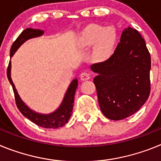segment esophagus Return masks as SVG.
Here are the masks:
<instances>
[{"label": "esophagus", "instance_id": "esophagus-1", "mask_svg": "<svg viewBox=\"0 0 161 161\" xmlns=\"http://www.w3.org/2000/svg\"><path fill=\"white\" fill-rule=\"evenodd\" d=\"M80 80H89V78H90V76H89V74L88 73V72H84L80 74Z\"/></svg>", "mask_w": 161, "mask_h": 161}]
</instances>
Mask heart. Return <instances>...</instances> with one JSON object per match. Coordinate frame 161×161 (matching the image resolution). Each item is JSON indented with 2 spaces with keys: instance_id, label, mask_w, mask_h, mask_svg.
I'll return each instance as SVG.
<instances>
[{
  "instance_id": "obj_1",
  "label": "heart",
  "mask_w": 161,
  "mask_h": 161,
  "mask_svg": "<svg viewBox=\"0 0 161 161\" xmlns=\"http://www.w3.org/2000/svg\"><path fill=\"white\" fill-rule=\"evenodd\" d=\"M116 33L111 28L106 29L97 25H90L84 31L80 43L84 47L95 45L93 57L97 62H103L112 55L116 43Z\"/></svg>"
}]
</instances>
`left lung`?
<instances>
[{
	"mask_svg": "<svg viewBox=\"0 0 161 161\" xmlns=\"http://www.w3.org/2000/svg\"><path fill=\"white\" fill-rule=\"evenodd\" d=\"M91 69L97 73L96 86L101 110L106 118L121 120L142 107L151 91V56L138 31H123L120 42L107 60Z\"/></svg>",
	"mask_w": 161,
	"mask_h": 161,
	"instance_id": "obj_1",
	"label": "left lung"
}]
</instances>
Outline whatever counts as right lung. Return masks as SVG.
Wrapping results in <instances>:
<instances>
[{
    "instance_id": "1",
    "label": "right lung",
    "mask_w": 161,
    "mask_h": 161,
    "mask_svg": "<svg viewBox=\"0 0 161 161\" xmlns=\"http://www.w3.org/2000/svg\"><path fill=\"white\" fill-rule=\"evenodd\" d=\"M43 31L32 29V28H27V29L24 30L21 33V35L17 38L16 40L14 41L12 47H11L10 57H12L15 52L23 42H25L30 38L41 36V35H43ZM10 70L11 62L9 61L8 68H7V77H8V81L10 82L13 87L17 107L25 118H27L31 122H33L38 126H42L44 128L56 129L64 126L68 123L71 115H72V109H73L74 96H75V93H76V88H77L78 85L77 79H74L72 83L70 84L66 93H65L63 102L60 104L59 107L53 113L49 114H42L36 113L34 110L31 109L22 102V100L18 95L16 88L14 86V82L11 79Z\"/></svg>"
}]
</instances>
